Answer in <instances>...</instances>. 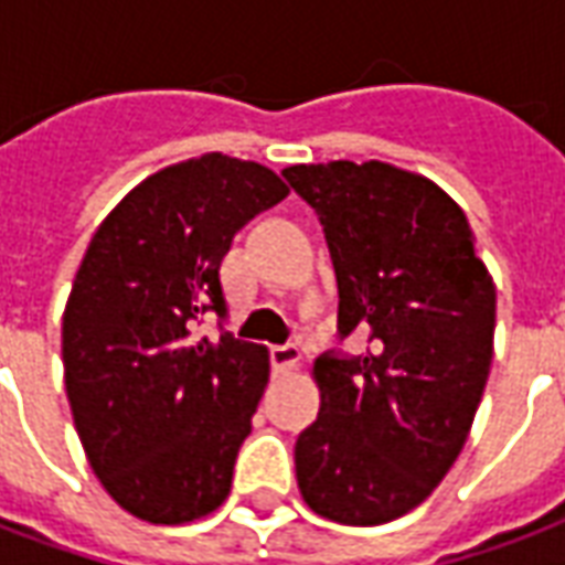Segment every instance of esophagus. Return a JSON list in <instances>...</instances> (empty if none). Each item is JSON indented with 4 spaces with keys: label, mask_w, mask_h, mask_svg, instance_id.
Instances as JSON below:
<instances>
[{
    "label": "esophagus",
    "mask_w": 565,
    "mask_h": 565,
    "mask_svg": "<svg viewBox=\"0 0 565 565\" xmlns=\"http://www.w3.org/2000/svg\"><path fill=\"white\" fill-rule=\"evenodd\" d=\"M269 360L275 372H290L299 363V348L296 344H271Z\"/></svg>",
    "instance_id": "1"
}]
</instances>
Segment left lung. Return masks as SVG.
I'll list each match as a JSON object with an SVG mask.
<instances>
[{
	"instance_id": "8db88e82",
	"label": "left lung",
	"mask_w": 565,
	"mask_h": 565,
	"mask_svg": "<svg viewBox=\"0 0 565 565\" xmlns=\"http://www.w3.org/2000/svg\"><path fill=\"white\" fill-rule=\"evenodd\" d=\"M318 214L339 284V339L315 360L318 420L296 438L308 509L375 526L420 505L472 429L493 360L497 287L454 199L387 162L284 169Z\"/></svg>"
}]
</instances>
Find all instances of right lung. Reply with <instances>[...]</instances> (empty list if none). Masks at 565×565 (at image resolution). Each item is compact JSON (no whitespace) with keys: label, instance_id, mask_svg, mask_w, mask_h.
I'll return each instance as SVG.
<instances>
[{"label":"right lung","instance_id":"obj_1","mask_svg":"<svg viewBox=\"0 0 565 565\" xmlns=\"http://www.w3.org/2000/svg\"><path fill=\"white\" fill-rule=\"evenodd\" d=\"M287 193L259 162H178L120 199L81 259L63 315L68 405L96 478L141 521H196L230 497L269 351L223 330L221 263ZM205 313L221 337L198 339Z\"/></svg>","mask_w":565,"mask_h":565}]
</instances>
